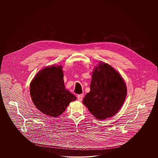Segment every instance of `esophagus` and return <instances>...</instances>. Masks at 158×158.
<instances>
[{
	"label": "esophagus",
	"mask_w": 158,
	"mask_h": 158,
	"mask_svg": "<svg viewBox=\"0 0 158 158\" xmlns=\"http://www.w3.org/2000/svg\"><path fill=\"white\" fill-rule=\"evenodd\" d=\"M83 97V94H79L77 95V99L79 101H82V100Z\"/></svg>",
	"instance_id": "obj_1"
}]
</instances>
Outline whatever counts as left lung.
Segmentation results:
<instances>
[{"mask_svg":"<svg viewBox=\"0 0 158 158\" xmlns=\"http://www.w3.org/2000/svg\"><path fill=\"white\" fill-rule=\"evenodd\" d=\"M90 88L83 104L99 120L111 117L117 113L127 95L126 85L120 75L102 61L93 72Z\"/></svg>","mask_w":158,"mask_h":158,"instance_id":"8db88e82","label":"left lung"}]
</instances>
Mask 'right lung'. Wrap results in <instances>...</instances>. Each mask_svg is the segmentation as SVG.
<instances>
[{
	"label": "right lung",
	"instance_id": "1",
	"mask_svg": "<svg viewBox=\"0 0 158 158\" xmlns=\"http://www.w3.org/2000/svg\"><path fill=\"white\" fill-rule=\"evenodd\" d=\"M61 66L46 67L40 71L30 83V95L41 113L57 117L63 113L75 96L66 90Z\"/></svg>",
	"mask_w": 158,
	"mask_h": 158
}]
</instances>
